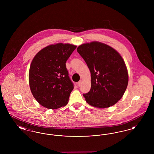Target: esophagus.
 Segmentation results:
<instances>
[{
	"mask_svg": "<svg viewBox=\"0 0 154 154\" xmlns=\"http://www.w3.org/2000/svg\"><path fill=\"white\" fill-rule=\"evenodd\" d=\"M81 83H82V81L80 80L79 81V82H78V86H79V87H80L81 85Z\"/></svg>",
	"mask_w": 154,
	"mask_h": 154,
	"instance_id": "esophagus-1",
	"label": "esophagus"
}]
</instances>
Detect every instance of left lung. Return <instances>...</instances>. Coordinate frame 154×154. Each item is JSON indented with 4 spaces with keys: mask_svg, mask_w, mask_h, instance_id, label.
Returning a JSON list of instances; mask_svg holds the SVG:
<instances>
[{
    "mask_svg": "<svg viewBox=\"0 0 154 154\" xmlns=\"http://www.w3.org/2000/svg\"><path fill=\"white\" fill-rule=\"evenodd\" d=\"M77 51L86 62L91 74V88L83 94L92 106L107 108L119 100L126 89L128 73L124 60L114 48L93 42L80 45Z\"/></svg>",
    "mask_w": 154,
    "mask_h": 154,
    "instance_id": "8db88e82",
    "label": "left lung"
}]
</instances>
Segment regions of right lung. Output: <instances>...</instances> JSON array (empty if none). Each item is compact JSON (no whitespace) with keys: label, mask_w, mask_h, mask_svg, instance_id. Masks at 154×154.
<instances>
[{"label":"right lung","mask_w":154,"mask_h":154,"mask_svg":"<svg viewBox=\"0 0 154 154\" xmlns=\"http://www.w3.org/2000/svg\"><path fill=\"white\" fill-rule=\"evenodd\" d=\"M77 46L58 43L38 52L30 66L29 82L32 94L40 104L57 109L67 104L73 83L66 62Z\"/></svg>","instance_id":"add662e5"}]
</instances>
